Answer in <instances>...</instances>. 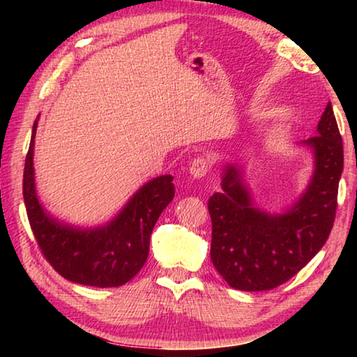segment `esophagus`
<instances>
[{"mask_svg":"<svg viewBox=\"0 0 357 357\" xmlns=\"http://www.w3.org/2000/svg\"><path fill=\"white\" fill-rule=\"evenodd\" d=\"M211 168V162L206 159V157H197V159H193V162L190 164V168H189V173L190 176L200 179L203 176H206V173L209 172Z\"/></svg>","mask_w":357,"mask_h":357,"instance_id":"34e87169","label":"esophagus"}]
</instances>
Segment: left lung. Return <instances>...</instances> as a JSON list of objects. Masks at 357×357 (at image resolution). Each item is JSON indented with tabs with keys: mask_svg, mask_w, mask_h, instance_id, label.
Wrapping results in <instances>:
<instances>
[{
	"mask_svg": "<svg viewBox=\"0 0 357 357\" xmlns=\"http://www.w3.org/2000/svg\"><path fill=\"white\" fill-rule=\"evenodd\" d=\"M318 135L301 142L313 153L305 190L280 214L259 209L239 164L222 173V192L208 202L213 220L211 259L225 282L241 291H266L296 275L321 250L334 225L343 143L331 102Z\"/></svg>",
	"mask_w": 357,
	"mask_h": 357,
	"instance_id": "1",
	"label": "left lung"
}]
</instances>
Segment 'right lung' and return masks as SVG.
Returning a JSON list of instances; mask_svg holds the SVG:
<instances>
[{
	"instance_id": "obj_1",
	"label": "right lung",
	"mask_w": 357,
	"mask_h": 357,
	"mask_svg": "<svg viewBox=\"0 0 357 357\" xmlns=\"http://www.w3.org/2000/svg\"><path fill=\"white\" fill-rule=\"evenodd\" d=\"M38 119L33 124L23 173V198L38 245L47 261L64 279L99 288L124 285L146 263L151 233L162 211L174 197L173 176L162 174L142 185L104 225H69L48 214L36 192L33 157Z\"/></svg>"
}]
</instances>
